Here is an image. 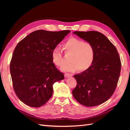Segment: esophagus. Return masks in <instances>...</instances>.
Wrapping results in <instances>:
<instances>
[{"label":"esophagus","instance_id":"esophagus-1","mask_svg":"<svg viewBox=\"0 0 130 130\" xmlns=\"http://www.w3.org/2000/svg\"><path fill=\"white\" fill-rule=\"evenodd\" d=\"M64 76L66 77H69L72 76V74H69V73H65L64 74Z\"/></svg>","mask_w":130,"mask_h":130}]
</instances>
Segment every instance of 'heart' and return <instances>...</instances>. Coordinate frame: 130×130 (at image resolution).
Returning <instances> with one entry per match:
<instances>
[{
  "label": "heart",
  "instance_id": "obj_1",
  "mask_svg": "<svg viewBox=\"0 0 130 130\" xmlns=\"http://www.w3.org/2000/svg\"><path fill=\"white\" fill-rule=\"evenodd\" d=\"M63 49L66 55L71 56L70 63L63 66L61 70L64 72H84L89 69L94 61L95 52L94 46L89 43L76 38H71L64 43ZM52 58L54 63L61 67L64 63V59L60 47L56 46L52 50Z\"/></svg>",
  "mask_w": 130,
  "mask_h": 130
}]
</instances>
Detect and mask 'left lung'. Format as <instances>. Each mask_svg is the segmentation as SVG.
I'll use <instances>...</instances> for the list:
<instances>
[{
    "label": "left lung",
    "mask_w": 130,
    "mask_h": 130,
    "mask_svg": "<svg viewBox=\"0 0 130 130\" xmlns=\"http://www.w3.org/2000/svg\"><path fill=\"white\" fill-rule=\"evenodd\" d=\"M73 33L93 45L95 56L91 67L74 76L77 85L73 95L82 105L98 106L109 99L116 88L121 70L119 54L108 39L98 31Z\"/></svg>",
    "instance_id": "obj_1"
}]
</instances>
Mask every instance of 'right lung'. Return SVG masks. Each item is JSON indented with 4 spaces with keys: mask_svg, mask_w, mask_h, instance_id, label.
Returning a JSON list of instances; mask_svg holds the SVG:
<instances>
[{
    "mask_svg": "<svg viewBox=\"0 0 130 130\" xmlns=\"http://www.w3.org/2000/svg\"><path fill=\"white\" fill-rule=\"evenodd\" d=\"M70 32L35 31L15 46L10 73L15 94L23 103L32 107L44 105L52 96L54 84L64 79L53 63L52 52Z\"/></svg>",
    "mask_w": 130,
    "mask_h": 130,
    "instance_id": "add662e5",
    "label": "right lung"
}]
</instances>
